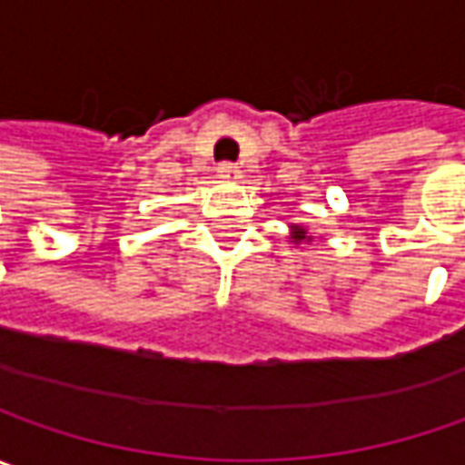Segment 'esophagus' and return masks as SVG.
<instances>
[{
    "instance_id": "esophagus-1",
    "label": "esophagus",
    "mask_w": 465,
    "mask_h": 465,
    "mask_svg": "<svg viewBox=\"0 0 465 465\" xmlns=\"http://www.w3.org/2000/svg\"><path fill=\"white\" fill-rule=\"evenodd\" d=\"M218 177H223V180H236V177H239V167L232 164V162H223V164H218Z\"/></svg>"
}]
</instances>
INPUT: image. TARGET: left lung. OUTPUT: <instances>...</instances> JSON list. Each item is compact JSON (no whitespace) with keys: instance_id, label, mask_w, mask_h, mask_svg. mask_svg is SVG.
<instances>
[{"instance_id":"8db88e82","label":"left lung","mask_w":465,"mask_h":465,"mask_svg":"<svg viewBox=\"0 0 465 465\" xmlns=\"http://www.w3.org/2000/svg\"><path fill=\"white\" fill-rule=\"evenodd\" d=\"M291 239H293V242H309L312 236L306 233V229H303V226H293V233H291Z\"/></svg>"}]
</instances>
